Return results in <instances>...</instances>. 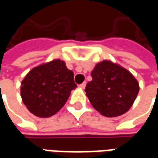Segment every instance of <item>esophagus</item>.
Masks as SVG:
<instances>
[{
    "label": "esophagus",
    "instance_id": "obj_1",
    "mask_svg": "<svg viewBox=\"0 0 158 158\" xmlns=\"http://www.w3.org/2000/svg\"><path fill=\"white\" fill-rule=\"evenodd\" d=\"M85 85H86V82H84L82 83V84H80L79 85V87L80 88V89H85Z\"/></svg>",
    "mask_w": 158,
    "mask_h": 158
}]
</instances>
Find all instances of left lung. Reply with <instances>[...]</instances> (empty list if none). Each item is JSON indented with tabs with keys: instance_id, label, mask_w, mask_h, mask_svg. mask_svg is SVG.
Wrapping results in <instances>:
<instances>
[{
	"instance_id": "left-lung-1",
	"label": "left lung",
	"mask_w": 158,
	"mask_h": 158,
	"mask_svg": "<svg viewBox=\"0 0 158 158\" xmlns=\"http://www.w3.org/2000/svg\"><path fill=\"white\" fill-rule=\"evenodd\" d=\"M91 77L92 80L86 85V96L102 115L120 116L131 107L139 87L138 81L127 69L104 60L96 64Z\"/></svg>"
}]
</instances>
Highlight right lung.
<instances>
[{"mask_svg":"<svg viewBox=\"0 0 158 158\" xmlns=\"http://www.w3.org/2000/svg\"><path fill=\"white\" fill-rule=\"evenodd\" d=\"M76 87L73 71L56 59L29 71L21 83V97L30 113L48 118L64 106Z\"/></svg>","mask_w":158,"mask_h":158,"instance_id":"right-lung-1","label":"right lung"}]
</instances>
